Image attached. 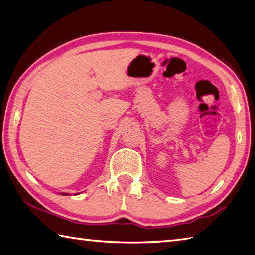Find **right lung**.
I'll list each match as a JSON object with an SVG mask.
<instances>
[{"label":"right lung","mask_w":255,"mask_h":255,"mask_svg":"<svg viewBox=\"0 0 255 255\" xmlns=\"http://www.w3.org/2000/svg\"><path fill=\"white\" fill-rule=\"evenodd\" d=\"M63 195H69L68 193H63Z\"/></svg>","instance_id":"1"}]
</instances>
